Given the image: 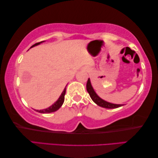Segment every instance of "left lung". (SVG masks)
<instances>
[{
  "label": "left lung",
  "mask_w": 158,
  "mask_h": 158,
  "mask_svg": "<svg viewBox=\"0 0 158 158\" xmlns=\"http://www.w3.org/2000/svg\"><path fill=\"white\" fill-rule=\"evenodd\" d=\"M86 87H87V91L88 92L89 96L91 97V99H92L93 102L101 107L106 108H116L123 106V104H115V103L108 102L102 99V98H100L97 95L96 92L94 91V88H93L89 78H88V81H87Z\"/></svg>",
  "instance_id": "obj_1"
}]
</instances>
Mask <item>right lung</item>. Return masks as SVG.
Returning <instances> with one entry per match:
<instances>
[{
    "label": "right lung",
    "mask_w": 158,
    "mask_h": 158,
    "mask_svg": "<svg viewBox=\"0 0 158 158\" xmlns=\"http://www.w3.org/2000/svg\"><path fill=\"white\" fill-rule=\"evenodd\" d=\"M43 42H45V41H41V42H40V43H35L33 45H32L31 47V48L35 47V46H37L38 45H40V43H42ZM66 86L65 88H64V91L61 92L60 97H59V99L56 100V102L54 103L53 104L50 106V107L45 108V109H43V110H36V111H37V112H38V113H50L55 112V111H56L58 109H59V108H60V107L62 106V104L64 103V96H65V94H66Z\"/></svg>",
    "instance_id": "obj_1"
}]
</instances>
